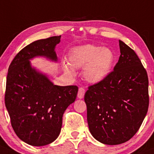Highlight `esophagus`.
<instances>
[{"instance_id": "esophagus-1", "label": "esophagus", "mask_w": 154, "mask_h": 154, "mask_svg": "<svg viewBox=\"0 0 154 154\" xmlns=\"http://www.w3.org/2000/svg\"><path fill=\"white\" fill-rule=\"evenodd\" d=\"M85 91L83 88H80L78 91V94H77V97L79 99H82L84 97V94H85Z\"/></svg>"}]
</instances>
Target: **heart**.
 Wrapping results in <instances>:
<instances>
[{
  "label": "heart",
  "mask_w": 154,
  "mask_h": 154,
  "mask_svg": "<svg viewBox=\"0 0 154 154\" xmlns=\"http://www.w3.org/2000/svg\"><path fill=\"white\" fill-rule=\"evenodd\" d=\"M69 62H64L63 67L66 72L74 74L75 69H82L83 77L92 84L104 80L111 72L115 60L114 51L108 48L88 44L72 48L69 54Z\"/></svg>",
  "instance_id": "heart-1"
}]
</instances>
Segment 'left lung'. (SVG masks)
Listing matches in <instances>:
<instances>
[{
	"label": "left lung",
	"mask_w": 154,
	"mask_h": 154,
	"mask_svg": "<svg viewBox=\"0 0 154 154\" xmlns=\"http://www.w3.org/2000/svg\"><path fill=\"white\" fill-rule=\"evenodd\" d=\"M120 56L114 71L85 92L87 121L91 135L101 143L128 141L146 116L148 78L135 51L119 40Z\"/></svg>",
	"instance_id": "8db88e82"
}]
</instances>
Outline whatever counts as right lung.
<instances>
[{
	"label": "right lung",
	"instance_id": "1",
	"mask_svg": "<svg viewBox=\"0 0 154 154\" xmlns=\"http://www.w3.org/2000/svg\"><path fill=\"white\" fill-rule=\"evenodd\" d=\"M61 36L36 40L14 57L6 77L5 105L16 135L32 146L54 142L60 133L63 116L77 97L78 87L54 85L31 65L43 57L57 62L55 47Z\"/></svg>",
	"mask_w": 154,
	"mask_h": 154
}]
</instances>
